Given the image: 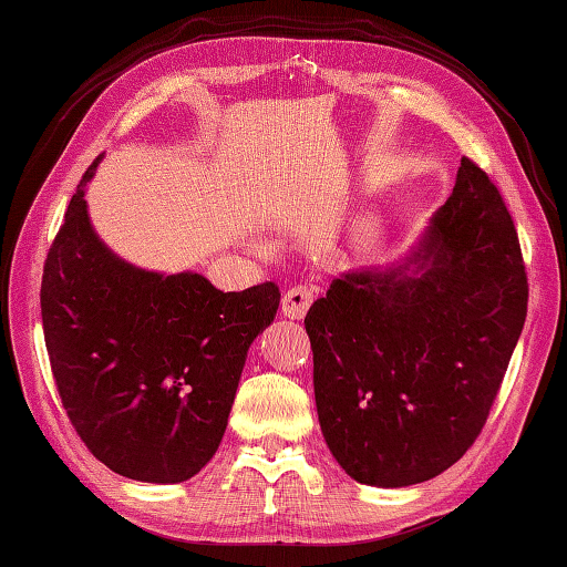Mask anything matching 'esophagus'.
I'll return each mask as SVG.
<instances>
[{"mask_svg":"<svg viewBox=\"0 0 567 567\" xmlns=\"http://www.w3.org/2000/svg\"><path fill=\"white\" fill-rule=\"evenodd\" d=\"M312 305V290L297 285L282 295V315L290 320H302Z\"/></svg>","mask_w":567,"mask_h":567,"instance_id":"esophagus-1","label":"esophagus"}]
</instances>
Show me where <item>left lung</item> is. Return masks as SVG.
<instances>
[{
	"instance_id": "1",
	"label": "left lung",
	"mask_w": 567,
	"mask_h": 567,
	"mask_svg": "<svg viewBox=\"0 0 567 567\" xmlns=\"http://www.w3.org/2000/svg\"><path fill=\"white\" fill-rule=\"evenodd\" d=\"M525 315L511 213L463 157L410 252L344 270L305 318L320 427L344 473L408 487L455 465L485 425Z\"/></svg>"
}]
</instances>
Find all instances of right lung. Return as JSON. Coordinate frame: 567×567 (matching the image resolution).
Wrapping results in <instances>:
<instances>
[{"label": "right lung", "mask_w": 567, "mask_h": 567, "mask_svg": "<svg viewBox=\"0 0 567 567\" xmlns=\"http://www.w3.org/2000/svg\"><path fill=\"white\" fill-rule=\"evenodd\" d=\"M66 207L42 277L52 375L76 435L112 473L182 483L223 443L249 344L275 320V282L223 292L199 272L122 260L94 233L84 192Z\"/></svg>", "instance_id": "add662e5"}]
</instances>
